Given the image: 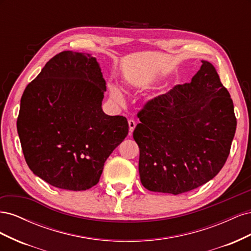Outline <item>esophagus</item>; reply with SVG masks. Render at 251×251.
I'll return each instance as SVG.
<instances>
[{"label": "esophagus", "instance_id": "1", "mask_svg": "<svg viewBox=\"0 0 251 251\" xmlns=\"http://www.w3.org/2000/svg\"><path fill=\"white\" fill-rule=\"evenodd\" d=\"M135 127H136V123H135V120H133V119H130V120H128V128H130V134H131V133H133V131L135 130Z\"/></svg>", "mask_w": 251, "mask_h": 251}]
</instances>
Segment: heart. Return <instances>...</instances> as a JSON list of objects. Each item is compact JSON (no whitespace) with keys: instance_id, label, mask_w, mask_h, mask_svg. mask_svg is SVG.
Masks as SVG:
<instances>
[{"instance_id":"obj_1","label":"heart","mask_w":251,"mask_h":251,"mask_svg":"<svg viewBox=\"0 0 251 251\" xmlns=\"http://www.w3.org/2000/svg\"><path fill=\"white\" fill-rule=\"evenodd\" d=\"M111 92H112L113 96H115L116 98H120V92L116 87H111Z\"/></svg>"}]
</instances>
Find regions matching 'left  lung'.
I'll use <instances>...</instances> for the list:
<instances>
[{
    "label": "left lung",
    "instance_id": "obj_1",
    "mask_svg": "<svg viewBox=\"0 0 251 251\" xmlns=\"http://www.w3.org/2000/svg\"><path fill=\"white\" fill-rule=\"evenodd\" d=\"M137 116L133 137L141 183L173 195L193 191L221 171L237 128L230 94L206 60L191 82L149 100Z\"/></svg>",
    "mask_w": 251,
    "mask_h": 251
}]
</instances>
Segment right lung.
<instances>
[{
	"label": "right lung",
	"instance_id": "add662e5",
	"mask_svg": "<svg viewBox=\"0 0 251 251\" xmlns=\"http://www.w3.org/2000/svg\"><path fill=\"white\" fill-rule=\"evenodd\" d=\"M105 80L89 53L63 51L45 65L21 98L17 127L29 169L47 183L86 191L124 141L128 124L101 109Z\"/></svg>",
	"mask_w": 251,
	"mask_h": 251
}]
</instances>
